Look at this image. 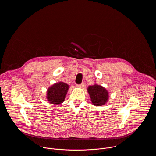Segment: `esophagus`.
Listing matches in <instances>:
<instances>
[{"instance_id":"obj_1","label":"esophagus","mask_w":156,"mask_h":156,"mask_svg":"<svg viewBox=\"0 0 156 156\" xmlns=\"http://www.w3.org/2000/svg\"><path fill=\"white\" fill-rule=\"evenodd\" d=\"M76 87L82 88V87H84V83H81V84H76Z\"/></svg>"}]
</instances>
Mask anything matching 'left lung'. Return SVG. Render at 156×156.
Returning a JSON list of instances; mask_svg holds the SVG:
<instances>
[{
    "label": "left lung",
    "mask_w": 156,
    "mask_h": 156,
    "mask_svg": "<svg viewBox=\"0 0 156 156\" xmlns=\"http://www.w3.org/2000/svg\"><path fill=\"white\" fill-rule=\"evenodd\" d=\"M87 90L94 105L101 106L107 102L108 99V91L102 86L98 84L89 86Z\"/></svg>",
    "instance_id": "obj_1"
}]
</instances>
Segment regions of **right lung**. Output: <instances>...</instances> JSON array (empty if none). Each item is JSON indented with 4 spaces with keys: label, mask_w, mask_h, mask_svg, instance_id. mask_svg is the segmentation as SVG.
<instances>
[{
    "label": "right lung",
    "mask_w": 156,
    "mask_h": 156,
    "mask_svg": "<svg viewBox=\"0 0 156 156\" xmlns=\"http://www.w3.org/2000/svg\"><path fill=\"white\" fill-rule=\"evenodd\" d=\"M69 86L63 82H59L49 87L47 91L48 101L53 104L62 103L68 92Z\"/></svg>",
    "instance_id": "add662e5"
}]
</instances>
